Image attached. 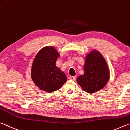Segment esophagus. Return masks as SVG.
Here are the masks:
<instances>
[{
	"mask_svg": "<svg viewBox=\"0 0 130 130\" xmlns=\"http://www.w3.org/2000/svg\"><path fill=\"white\" fill-rule=\"evenodd\" d=\"M69 79H70V80H71L74 81V80H75L76 77L75 76H70L69 77Z\"/></svg>",
	"mask_w": 130,
	"mask_h": 130,
	"instance_id": "34e87169",
	"label": "esophagus"
}]
</instances>
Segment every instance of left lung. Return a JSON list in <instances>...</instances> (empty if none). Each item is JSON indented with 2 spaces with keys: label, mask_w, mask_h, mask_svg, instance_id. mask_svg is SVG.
Listing matches in <instances>:
<instances>
[{
  "label": "left lung",
  "mask_w": 130,
  "mask_h": 130,
  "mask_svg": "<svg viewBox=\"0 0 130 130\" xmlns=\"http://www.w3.org/2000/svg\"><path fill=\"white\" fill-rule=\"evenodd\" d=\"M110 79L107 63L102 54L92 50L85 58L84 74L79 75L76 81L86 92L93 94L105 87Z\"/></svg>",
  "instance_id": "left-lung-1"
}]
</instances>
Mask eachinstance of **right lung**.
<instances>
[{"instance_id":"1","label":"right lung","mask_w":130,"mask_h":130,"mask_svg":"<svg viewBox=\"0 0 130 130\" xmlns=\"http://www.w3.org/2000/svg\"><path fill=\"white\" fill-rule=\"evenodd\" d=\"M60 53L51 45L43 47L32 64L31 77L40 90L52 92L58 90L67 82L64 72L56 66Z\"/></svg>"}]
</instances>
